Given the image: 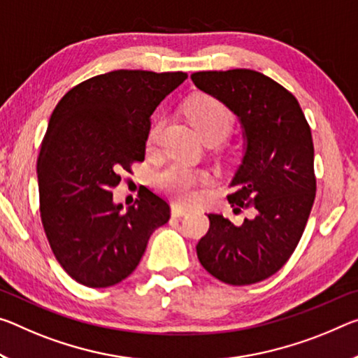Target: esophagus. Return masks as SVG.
Segmentation results:
<instances>
[{"mask_svg": "<svg viewBox=\"0 0 358 358\" xmlns=\"http://www.w3.org/2000/svg\"><path fill=\"white\" fill-rule=\"evenodd\" d=\"M188 212H189L188 207L180 206V203H172V215H173V217H183V215H186Z\"/></svg>", "mask_w": 358, "mask_h": 358, "instance_id": "obj_1", "label": "esophagus"}]
</instances>
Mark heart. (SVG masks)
Instances as JSON below:
<instances>
[{"label": "heart", "mask_w": 358, "mask_h": 358, "mask_svg": "<svg viewBox=\"0 0 358 358\" xmlns=\"http://www.w3.org/2000/svg\"><path fill=\"white\" fill-rule=\"evenodd\" d=\"M186 116L199 137L206 140L218 141L229 134L234 122L231 111L220 100L210 95H194L186 103ZM157 127L150 132V143L156 138ZM155 183L166 194L178 201H191L199 185L208 183V173L203 170H191L183 164L173 162L156 173Z\"/></svg>", "instance_id": "obj_1"}]
</instances>
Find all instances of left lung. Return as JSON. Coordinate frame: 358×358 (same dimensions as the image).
<instances>
[{
  "instance_id": "8db88e82",
  "label": "left lung",
  "mask_w": 358,
  "mask_h": 358,
  "mask_svg": "<svg viewBox=\"0 0 358 358\" xmlns=\"http://www.w3.org/2000/svg\"><path fill=\"white\" fill-rule=\"evenodd\" d=\"M196 87L234 113L243 151L229 186L232 212L250 208L236 226L208 213L197 243L201 264L229 285H250L275 274L296 248L315 199L314 143L293 94L255 70L197 71Z\"/></svg>"
}]
</instances>
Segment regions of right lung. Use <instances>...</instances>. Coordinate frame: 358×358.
<instances>
[{"label": "right lung", "mask_w": 358, "mask_h": 358, "mask_svg": "<svg viewBox=\"0 0 358 358\" xmlns=\"http://www.w3.org/2000/svg\"><path fill=\"white\" fill-rule=\"evenodd\" d=\"M186 73L116 70L57 103L38 157L41 220L50 248L76 282L106 288L137 268L169 203L146 189L132 207L113 201L119 173L145 159L151 115Z\"/></svg>", "instance_id": "obj_1"}]
</instances>
